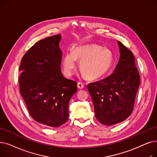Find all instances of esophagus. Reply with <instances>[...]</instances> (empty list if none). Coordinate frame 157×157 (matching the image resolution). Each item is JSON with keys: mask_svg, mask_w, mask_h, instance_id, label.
I'll list each match as a JSON object with an SVG mask.
<instances>
[{"mask_svg": "<svg viewBox=\"0 0 157 157\" xmlns=\"http://www.w3.org/2000/svg\"><path fill=\"white\" fill-rule=\"evenodd\" d=\"M78 88H79V89H82V88H84V85L82 83L78 82Z\"/></svg>", "mask_w": 157, "mask_h": 157, "instance_id": "obj_1", "label": "esophagus"}]
</instances>
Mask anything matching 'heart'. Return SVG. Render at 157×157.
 I'll list each match as a JSON object with an SVG mask.
<instances>
[{"label":"heart","mask_w":157,"mask_h":157,"mask_svg":"<svg viewBox=\"0 0 157 157\" xmlns=\"http://www.w3.org/2000/svg\"><path fill=\"white\" fill-rule=\"evenodd\" d=\"M77 59L80 62V71L90 80L104 77L113 63L112 52L97 44L77 47L74 51L65 54L62 60L64 73L71 76L76 69Z\"/></svg>","instance_id":"obj_1"}]
</instances>
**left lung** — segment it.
Returning a JSON list of instances; mask_svg holds the SVG:
<instances>
[{
	"label": "left lung",
	"instance_id": "8db88e82",
	"mask_svg": "<svg viewBox=\"0 0 157 157\" xmlns=\"http://www.w3.org/2000/svg\"><path fill=\"white\" fill-rule=\"evenodd\" d=\"M120 58L108 77L87 85L100 123L112 126L131 115L140 85V75L133 52L119 41Z\"/></svg>",
	"mask_w": 157,
	"mask_h": 157
}]
</instances>
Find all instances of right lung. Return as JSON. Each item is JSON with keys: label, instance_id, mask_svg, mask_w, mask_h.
<instances>
[{"label": "right lung", "instance_id": "right-lung-1", "mask_svg": "<svg viewBox=\"0 0 157 157\" xmlns=\"http://www.w3.org/2000/svg\"><path fill=\"white\" fill-rule=\"evenodd\" d=\"M60 35L41 40L26 52L19 71L20 91L31 116L49 127H58L69 119V103L77 83L63 77Z\"/></svg>", "mask_w": 157, "mask_h": 157}]
</instances>
